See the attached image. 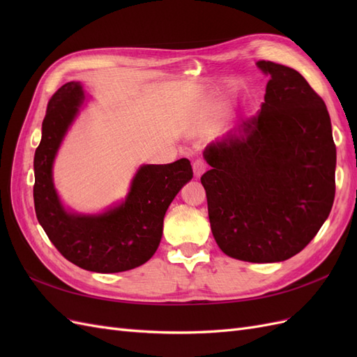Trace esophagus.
Listing matches in <instances>:
<instances>
[{
  "instance_id": "1",
  "label": "esophagus",
  "mask_w": 357,
  "mask_h": 357,
  "mask_svg": "<svg viewBox=\"0 0 357 357\" xmlns=\"http://www.w3.org/2000/svg\"><path fill=\"white\" fill-rule=\"evenodd\" d=\"M193 174H195V177L198 178V177H201L204 172H205V169H207V164H205V160L204 159H195L193 160Z\"/></svg>"
}]
</instances>
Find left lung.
I'll list each match as a JSON object with an SVG mask.
<instances>
[{"label":"left lung","mask_w":357,"mask_h":357,"mask_svg":"<svg viewBox=\"0 0 357 357\" xmlns=\"http://www.w3.org/2000/svg\"><path fill=\"white\" fill-rule=\"evenodd\" d=\"M261 112L207 146L201 177L220 250L282 262L314 238L335 198L337 147L326 104L294 70L271 61Z\"/></svg>","instance_id":"left-lung-1"}]
</instances>
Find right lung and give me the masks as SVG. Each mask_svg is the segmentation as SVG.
<instances>
[{
    "instance_id": "right-lung-1",
    "label": "right lung",
    "mask_w": 357,
    "mask_h": 357,
    "mask_svg": "<svg viewBox=\"0 0 357 357\" xmlns=\"http://www.w3.org/2000/svg\"><path fill=\"white\" fill-rule=\"evenodd\" d=\"M84 101L79 82L53 93L34 156V205L40 225L58 252L86 271L122 273L146 264L158 250L165 213L192 178L189 159L139 167L128 197L102 214H75L62 207L52 167L63 135Z\"/></svg>"
}]
</instances>
